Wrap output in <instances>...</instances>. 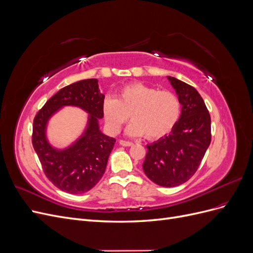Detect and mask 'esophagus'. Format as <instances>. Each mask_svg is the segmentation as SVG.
I'll list each match as a JSON object with an SVG mask.
<instances>
[{
  "label": "esophagus",
  "instance_id": "esophagus-1",
  "mask_svg": "<svg viewBox=\"0 0 253 253\" xmlns=\"http://www.w3.org/2000/svg\"><path fill=\"white\" fill-rule=\"evenodd\" d=\"M119 143L120 145H122V147H131V145H133V142L126 141V140H120Z\"/></svg>",
  "mask_w": 253,
  "mask_h": 253
}]
</instances>
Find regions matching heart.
Masks as SVG:
<instances>
[{"instance_id": "b5f03b06", "label": "heart", "mask_w": 253, "mask_h": 253, "mask_svg": "<svg viewBox=\"0 0 253 253\" xmlns=\"http://www.w3.org/2000/svg\"><path fill=\"white\" fill-rule=\"evenodd\" d=\"M181 103L170 90H158L142 83H132L119 90L117 97H106L102 114L110 132L117 134L128 119L126 134L133 137L145 135L157 139L167 135L177 124Z\"/></svg>"}]
</instances>
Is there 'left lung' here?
<instances>
[{
  "label": "left lung",
  "instance_id": "obj_1",
  "mask_svg": "<svg viewBox=\"0 0 253 253\" xmlns=\"http://www.w3.org/2000/svg\"><path fill=\"white\" fill-rule=\"evenodd\" d=\"M181 103V114L169 135L148 144L142 168L156 185L176 187L197 171L211 142V118L198 91L168 76Z\"/></svg>",
  "mask_w": 253,
  "mask_h": 253
}]
</instances>
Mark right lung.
<instances>
[{"instance_id":"right-lung-1","label":"right lung","mask_w":253,"mask_h":253,"mask_svg":"<svg viewBox=\"0 0 253 253\" xmlns=\"http://www.w3.org/2000/svg\"><path fill=\"white\" fill-rule=\"evenodd\" d=\"M104 95L97 79L81 80L61 88L44 104L34 119L33 145L47 178L60 190L82 194L94 188L105 172L116 142L99 127L103 118ZM64 106H76L89 114L80 138L64 149L52 147L47 139L49 119Z\"/></svg>"}]
</instances>
